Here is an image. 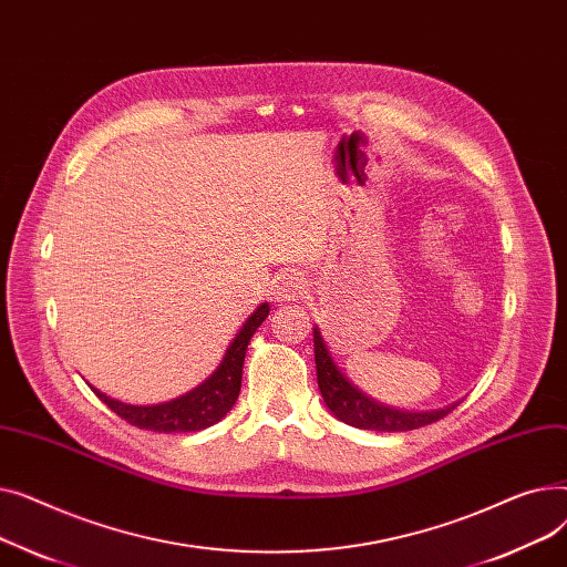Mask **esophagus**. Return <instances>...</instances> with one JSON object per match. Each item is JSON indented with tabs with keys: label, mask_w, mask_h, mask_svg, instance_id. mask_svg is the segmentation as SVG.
Wrapping results in <instances>:
<instances>
[{
	"label": "esophagus",
	"mask_w": 567,
	"mask_h": 567,
	"mask_svg": "<svg viewBox=\"0 0 567 567\" xmlns=\"http://www.w3.org/2000/svg\"><path fill=\"white\" fill-rule=\"evenodd\" d=\"M306 291V278L301 274H282L276 280V289L274 293L278 296L280 301H293Z\"/></svg>",
	"instance_id": "34e87169"
}]
</instances>
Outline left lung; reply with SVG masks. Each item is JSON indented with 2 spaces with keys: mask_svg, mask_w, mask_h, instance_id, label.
<instances>
[{
  "mask_svg": "<svg viewBox=\"0 0 567 567\" xmlns=\"http://www.w3.org/2000/svg\"><path fill=\"white\" fill-rule=\"evenodd\" d=\"M315 333V363H317V383L326 406L331 409L338 421L372 432H409L441 421L449 415L460 402L449 404L436 411H400L381 402H374L363 391L344 377V372L336 365L333 355L326 347L319 329Z\"/></svg>",
  "mask_w": 567,
  "mask_h": 567,
  "instance_id": "1",
  "label": "left lung"
}]
</instances>
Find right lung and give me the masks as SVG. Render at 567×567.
Listing matches in <instances>:
<instances>
[{
    "instance_id": "add662e5",
    "label": "right lung",
    "mask_w": 567,
    "mask_h": 567,
    "mask_svg": "<svg viewBox=\"0 0 567 567\" xmlns=\"http://www.w3.org/2000/svg\"><path fill=\"white\" fill-rule=\"evenodd\" d=\"M268 303H261L244 323V329L236 333L231 344L227 347L220 365L216 372L204 379L197 389L188 391L186 395L163 402V404H148V406H137V404H126L107 398L99 389H92L116 415L140 430H152V432H199L216 425L223 421L234 406L238 391H241V374H244V361H246V351L250 344V338L261 326V321L268 317Z\"/></svg>"
}]
</instances>
